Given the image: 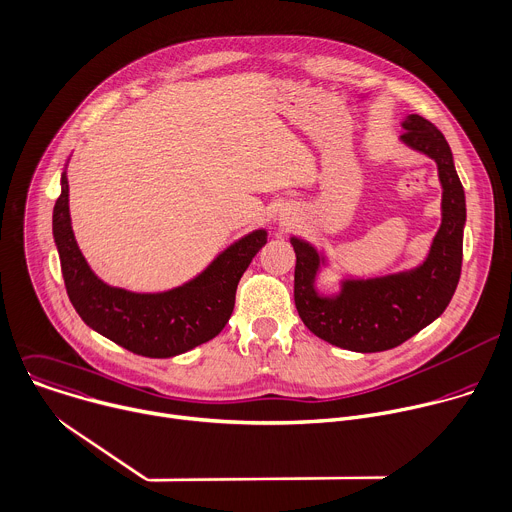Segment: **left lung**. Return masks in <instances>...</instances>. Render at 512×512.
<instances>
[{
    "instance_id": "1",
    "label": "left lung",
    "mask_w": 512,
    "mask_h": 512,
    "mask_svg": "<svg viewBox=\"0 0 512 512\" xmlns=\"http://www.w3.org/2000/svg\"><path fill=\"white\" fill-rule=\"evenodd\" d=\"M399 141L438 165L442 185V224L422 264L385 276H341L339 290L325 294L317 278L329 266L323 250L298 236L294 304L311 333L355 353L387 351L434 323L450 304L462 270L466 197L444 135L424 117L407 115Z\"/></svg>"
}]
</instances>
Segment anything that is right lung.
<instances>
[{
	"instance_id": "add662e5",
	"label": "right lung",
	"mask_w": 512,
	"mask_h": 512,
	"mask_svg": "<svg viewBox=\"0 0 512 512\" xmlns=\"http://www.w3.org/2000/svg\"><path fill=\"white\" fill-rule=\"evenodd\" d=\"M52 214L68 298L80 319L131 353L167 359L208 343L232 317L236 288L268 240L258 228L222 250L197 276L163 292H133L100 280L82 256L70 220L66 167Z\"/></svg>"
}]
</instances>
